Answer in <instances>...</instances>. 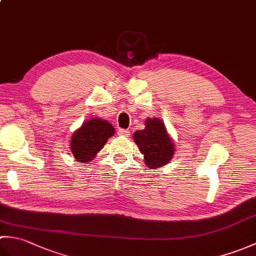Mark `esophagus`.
<instances>
[{
    "label": "esophagus",
    "mask_w": 256,
    "mask_h": 256,
    "mask_svg": "<svg viewBox=\"0 0 256 256\" xmlns=\"http://www.w3.org/2000/svg\"><path fill=\"white\" fill-rule=\"evenodd\" d=\"M118 134L120 136H130V131L128 130H124V128H118Z\"/></svg>",
    "instance_id": "obj_1"
}]
</instances>
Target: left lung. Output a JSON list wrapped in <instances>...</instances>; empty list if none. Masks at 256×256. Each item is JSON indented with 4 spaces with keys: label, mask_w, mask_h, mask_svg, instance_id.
Wrapping results in <instances>:
<instances>
[{
    "label": "left lung",
    "mask_w": 256,
    "mask_h": 256,
    "mask_svg": "<svg viewBox=\"0 0 256 256\" xmlns=\"http://www.w3.org/2000/svg\"><path fill=\"white\" fill-rule=\"evenodd\" d=\"M133 138L150 168L166 165L175 153V145L160 118H146L145 128L135 132Z\"/></svg>",
    "instance_id": "left-lung-1"
}]
</instances>
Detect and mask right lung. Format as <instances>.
Listing matches in <instances>:
<instances>
[{
  "label": "right lung",
  "mask_w": 256,
  "mask_h": 256,
  "mask_svg": "<svg viewBox=\"0 0 256 256\" xmlns=\"http://www.w3.org/2000/svg\"><path fill=\"white\" fill-rule=\"evenodd\" d=\"M113 125L99 118L86 120L72 136L70 150L76 160L88 162L114 135Z\"/></svg>",
  "instance_id": "1"
}]
</instances>
